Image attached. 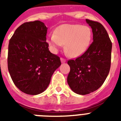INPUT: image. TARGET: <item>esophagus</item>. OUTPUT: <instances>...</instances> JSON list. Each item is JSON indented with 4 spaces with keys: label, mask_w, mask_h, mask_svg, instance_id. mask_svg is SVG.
<instances>
[{
    "label": "esophagus",
    "mask_w": 121,
    "mask_h": 121,
    "mask_svg": "<svg viewBox=\"0 0 121 121\" xmlns=\"http://www.w3.org/2000/svg\"><path fill=\"white\" fill-rule=\"evenodd\" d=\"M60 60H61V62H62V63H64L66 62V60L64 58H62V57H61V58H60Z\"/></svg>",
    "instance_id": "34e87169"
}]
</instances>
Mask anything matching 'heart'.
<instances>
[{"label": "heart", "instance_id": "heart-1", "mask_svg": "<svg viewBox=\"0 0 121 121\" xmlns=\"http://www.w3.org/2000/svg\"><path fill=\"white\" fill-rule=\"evenodd\" d=\"M91 40L89 27L81 25L64 24L59 26L55 33L49 35L48 42L54 51L65 44V51L73 57L82 55L88 49Z\"/></svg>", "mask_w": 121, "mask_h": 121}]
</instances>
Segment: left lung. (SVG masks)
Listing matches in <instances>:
<instances>
[{"label":"left lung","mask_w":121,"mask_h":121,"mask_svg":"<svg viewBox=\"0 0 121 121\" xmlns=\"http://www.w3.org/2000/svg\"><path fill=\"white\" fill-rule=\"evenodd\" d=\"M86 22L92 29L93 42L82 55L68 61V84L74 92L81 95L93 92L104 84L110 69L112 48L103 25L88 19Z\"/></svg>","instance_id":"8db88e82"}]
</instances>
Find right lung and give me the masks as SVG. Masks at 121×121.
<instances>
[{
	"instance_id": "obj_1",
	"label": "right lung",
	"mask_w": 121,
	"mask_h": 121,
	"mask_svg": "<svg viewBox=\"0 0 121 121\" xmlns=\"http://www.w3.org/2000/svg\"><path fill=\"white\" fill-rule=\"evenodd\" d=\"M47 28L39 21L25 22L16 30L8 45V68L14 84L22 92H43L60 65L46 42Z\"/></svg>"
}]
</instances>
